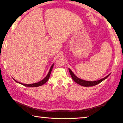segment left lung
<instances>
[{
	"label": "left lung",
	"instance_id": "obj_1",
	"mask_svg": "<svg viewBox=\"0 0 123 123\" xmlns=\"http://www.w3.org/2000/svg\"><path fill=\"white\" fill-rule=\"evenodd\" d=\"M68 70H69L70 75L71 76L73 80H74L76 83L80 85L81 86H85V87L93 86L97 85L98 84H99L100 83L102 82V81H103V80H104L105 79H106L111 74H109L107 75V76L104 77V78L100 79V80H98L96 81H87V80H83V79H81L80 78H78V77H77L69 68H68Z\"/></svg>",
	"mask_w": 123,
	"mask_h": 123
}]
</instances>
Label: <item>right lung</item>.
I'll list each match as a JSON object with an SVG mask.
<instances>
[{"label":"right lung","mask_w":123,"mask_h":123,"mask_svg":"<svg viewBox=\"0 0 123 123\" xmlns=\"http://www.w3.org/2000/svg\"><path fill=\"white\" fill-rule=\"evenodd\" d=\"M53 65H54V63L51 66V68H49V71L48 72V74H47V76L45 77L44 79H42V80L40 81H39V82H37V83H33V84H23V83H19V82H18V81H17V80H15L14 78H12L13 79V80L16 81L17 83H18L19 84H21V85H23L24 86H25L32 87L40 86H42L43 84H44L45 83H46L47 81V80H49V76H50V74H51V71H52V68L53 67Z\"/></svg>","instance_id":"add662e5"}]
</instances>
